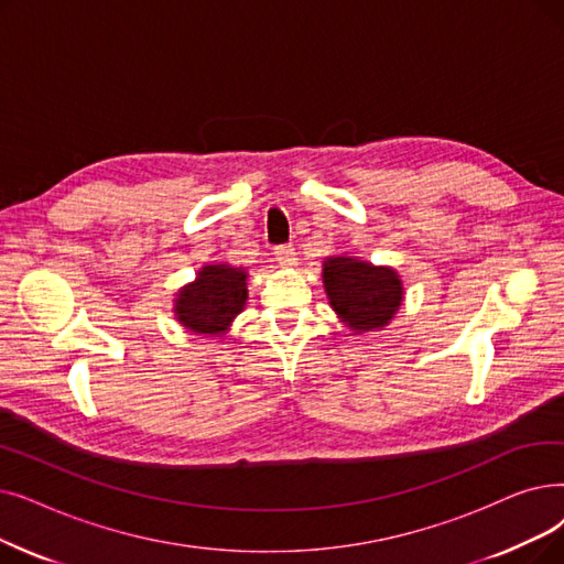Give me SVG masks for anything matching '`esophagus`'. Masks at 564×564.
Listing matches in <instances>:
<instances>
[{"label": "esophagus", "mask_w": 564, "mask_h": 564, "mask_svg": "<svg viewBox=\"0 0 564 564\" xmlns=\"http://www.w3.org/2000/svg\"><path fill=\"white\" fill-rule=\"evenodd\" d=\"M274 256H276V260H279V264L281 267H295V249H292V247H276L274 249Z\"/></svg>", "instance_id": "1"}]
</instances>
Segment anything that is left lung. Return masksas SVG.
<instances>
[{
    "label": "left lung",
    "instance_id": "1",
    "mask_svg": "<svg viewBox=\"0 0 564 564\" xmlns=\"http://www.w3.org/2000/svg\"><path fill=\"white\" fill-rule=\"evenodd\" d=\"M323 285L338 321L352 334L384 329L403 304V281L394 267L357 256H329L323 262Z\"/></svg>",
    "mask_w": 564,
    "mask_h": 564
}]
</instances>
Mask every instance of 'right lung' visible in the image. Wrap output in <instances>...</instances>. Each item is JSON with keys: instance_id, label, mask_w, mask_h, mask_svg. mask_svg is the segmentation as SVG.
Returning a JSON list of instances; mask_svg holds the SVG:
<instances>
[{"instance_id": "obj_1", "label": "right lung", "mask_w": 564, "mask_h": 564, "mask_svg": "<svg viewBox=\"0 0 564 564\" xmlns=\"http://www.w3.org/2000/svg\"><path fill=\"white\" fill-rule=\"evenodd\" d=\"M249 300V272L228 262L203 264L198 274L175 292V321L193 334L224 336Z\"/></svg>"}]
</instances>
